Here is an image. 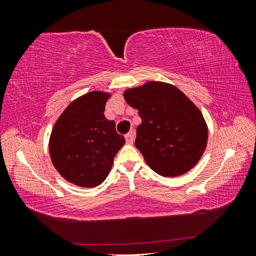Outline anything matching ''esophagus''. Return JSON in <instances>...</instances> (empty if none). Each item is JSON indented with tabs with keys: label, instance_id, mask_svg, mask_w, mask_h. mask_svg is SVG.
<instances>
[{
	"label": "esophagus",
	"instance_id": "obj_1",
	"mask_svg": "<svg viewBox=\"0 0 256 256\" xmlns=\"http://www.w3.org/2000/svg\"><path fill=\"white\" fill-rule=\"evenodd\" d=\"M134 138H136V132H134V130H131V131L125 136V140H126L128 144H132L134 142Z\"/></svg>",
	"mask_w": 256,
	"mask_h": 256
}]
</instances>
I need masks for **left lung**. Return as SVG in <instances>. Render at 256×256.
I'll return each instance as SVG.
<instances>
[{
    "mask_svg": "<svg viewBox=\"0 0 256 256\" xmlns=\"http://www.w3.org/2000/svg\"><path fill=\"white\" fill-rule=\"evenodd\" d=\"M124 98L142 120L136 146L151 170L164 177L192 170L208 142V128L198 108L176 86L157 81L125 90Z\"/></svg>",
    "mask_w": 256,
    "mask_h": 256,
    "instance_id": "8db88e82",
    "label": "left lung"
}]
</instances>
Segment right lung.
Returning a JSON list of instances; mask_svg holds the SVG:
<instances>
[{"label": "right lung", "instance_id": "1", "mask_svg": "<svg viewBox=\"0 0 256 256\" xmlns=\"http://www.w3.org/2000/svg\"><path fill=\"white\" fill-rule=\"evenodd\" d=\"M110 94L92 92L73 100L56 120L50 138L52 162L62 177L81 188L106 180L125 144L104 112Z\"/></svg>", "mask_w": 256, "mask_h": 256}]
</instances>
